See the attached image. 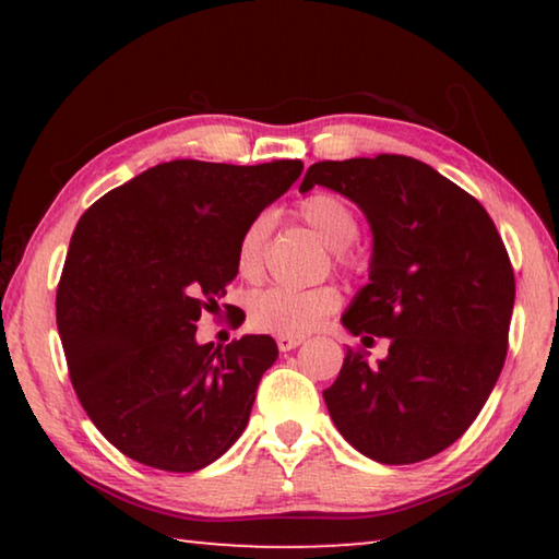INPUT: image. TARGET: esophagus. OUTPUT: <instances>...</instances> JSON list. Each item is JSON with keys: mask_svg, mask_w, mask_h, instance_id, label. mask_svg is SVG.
I'll list each match as a JSON object with an SVG mask.
<instances>
[{"mask_svg": "<svg viewBox=\"0 0 559 559\" xmlns=\"http://www.w3.org/2000/svg\"><path fill=\"white\" fill-rule=\"evenodd\" d=\"M302 340L306 337H296V335H278L276 343H278V349L281 353H290V349H296Z\"/></svg>", "mask_w": 559, "mask_h": 559, "instance_id": "obj_1", "label": "esophagus"}]
</instances>
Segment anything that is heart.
<instances>
[{
  "mask_svg": "<svg viewBox=\"0 0 559 559\" xmlns=\"http://www.w3.org/2000/svg\"><path fill=\"white\" fill-rule=\"evenodd\" d=\"M296 214L323 239L340 271L362 273L367 269V253L355 243L359 231V216L355 206L343 197L330 192H313L296 204ZM269 216H253L243 226L236 241V271L246 281H257L266 263ZM340 308V293L335 286L293 288L271 286L259 290L249 302V320L253 328L273 335H306L316 330L325 318Z\"/></svg>",
  "mask_w": 559,
  "mask_h": 559,
  "instance_id": "b5f03b06",
  "label": "heart"
}]
</instances>
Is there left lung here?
<instances>
[{"label":"left lung","instance_id":"1","mask_svg":"<svg viewBox=\"0 0 559 559\" xmlns=\"http://www.w3.org/2000/svg\"><path fill=\"white\" fill-rule=\"evenodd\" d=\"M345 194L374 234L370 283L343 325L362 343L390 340L367 362L347 349L323 392L337 431L372 461L404 466L461 439L493 392L508 355L515 276L506 243L476 197L406 155L308 167Z\"/></svg>","mask_w":559,"mask_h":559}]
</instances>
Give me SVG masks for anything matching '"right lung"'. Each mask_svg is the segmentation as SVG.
Returning <instances> with one entry per match:
<instances>
[{
  "label": "right lung",
  "mask_w": 559,
  "mask_h": 559,
  "mask_svg": "<svg viewBox=\"0 0 559 559\" xmlns=\"http://www.w3.org/2000/svg\"><path fill=\"white\" fill-rule=\"evenodd\" d=\"M300 173V159H173L110 189L75 224L56 325L79 402L128 459L192 473L241 437L276 340L197 345L194 323L239 273L243 226Z\"/></svg>",
  "instance_id": "obj_1"
}]
</instances>
